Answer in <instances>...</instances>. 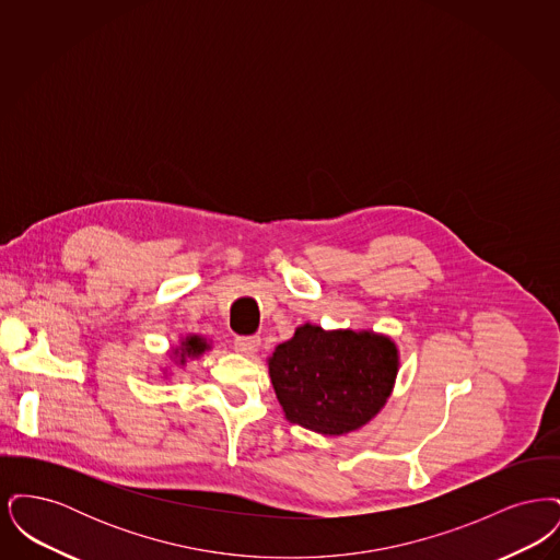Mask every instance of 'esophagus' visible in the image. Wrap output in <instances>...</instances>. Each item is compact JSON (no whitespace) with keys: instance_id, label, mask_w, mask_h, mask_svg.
Instances as JSON below:
<instances>
[{"instance_id":"34e87169","label":"esophagus","mask_w":560,"mask_h":560,"mask_svg":"<svg viewBox=\"0 0 560 560\" xmlns=\"http://www.w3.org/2000/svg\"><path fill=\"white\" fill-rule=\"evenodd\" d=\"M260 347V338L258 336H237L235 338V350L243 354H254Z\"/></svg>"}]
</instances>
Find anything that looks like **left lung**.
I'll return each instance as SVG.
<instances>
[{"instance_id": "8db88e82", "label": "left lung", "mask_w": 560, "mask_h": 560, "mask_svg": "<svg viewBox=\"0 0 560 560\" xmlns=\"http://www.w3.org/2000/svg\"><path fill=\"white\" fill-rule=\"evenodd\" d=\"M397 348L370 331L298 327L268 359L285 418L320 434H345L382 409L397 377Z\"/></svg>"}]
</instances>
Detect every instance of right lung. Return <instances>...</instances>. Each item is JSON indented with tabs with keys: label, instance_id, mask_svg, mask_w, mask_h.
I'll use <instances>...</instances> for the list:
<instances>
[{
	"label": "right lung",
	"instance_id": "add662e5",
	"mask_svg": "<svg viewBox=\"0 0 560 560\" xmlns=\"http://www.w3.org/2000/svg\"><path fill=\"white\" fill-rule=\"evenodd\" d=\"M183 354H190V357H197V354H201L208 345L199 338V336H190L187 338V342H183Z\"/></svg>",
	"mask_w": 560,
	"mask_h": 560
}]
</instances>
